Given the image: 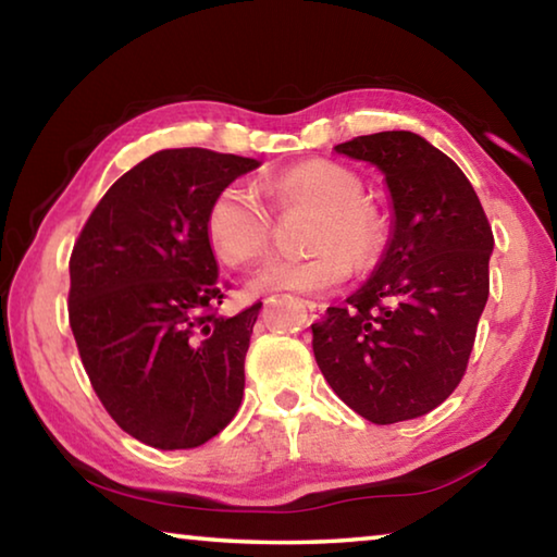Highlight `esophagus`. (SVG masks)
Segmentation results:
<instances>
[{"label": "esophagus", "instance_id": "34e87169", "mask_svg": "<svg viewBox=\"0 0 557 557\" xmlns=\"http://www.w3.org/2000/svg\"><path fill=\"white\" fill-rule=\"evenodd\" d=\"M305 305H307V310H310L312 317H320V314L324 312V307H326V305H322V302H314V299H307Z\"/></svg>", "mask_w": 557, "mask_h": 557}]
</instances>
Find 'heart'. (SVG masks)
<instances>
[{
    "label": "heart",
    "instance_id": "1",
    "mask_svg": "<svg viewBox=\"0 0 557 557\" xmlns=\"http://www.w3.org/2000/svg\"><path fill=\"white\" fill-rule=\"evenodd\" d=\"M268 193L282 213L297 208L317 210L310 231L314 252L307 258L277 255L264 260L245 282L247 297L330 293L349 277V260L355 268L367 270L384 252L386 220L361 198L364 183L351 168L307 161L275 175ZM206 235L220 262L243 268L268 250L272 213L247 185H225L208 208Z\"/></svg>",
    "mask_w": 557,
    "mask_h": 557
}]
</instances>
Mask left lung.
Returning a JSON list of instances; mask_svg holds the SVG:
<instances>
[{
  "instance_id": "1",
  "label": "left lung",
  "mask_w": 557,
  "mask_h": 557,
  "mask_svg": "<svg viewBox=\"0 0 557 557\" xmlns=\"http://www.w3.org/2000/svg\"><path fill=\"white\" fill-rule=\"evenodd\" d=\"M334 151L382 171L392 233L372 277L312 324L314 359L359 417L417 419L469 364L488 299V218L461 168L419 134L382 131Z\"/></svg>"
}]
</instances>
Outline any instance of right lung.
<instances>
[{"label": "right lung", "instance_id": "right-lung-1", "mask_svg": "<svg viewBox=\"0 0 557 557\" xmlns=\"http://www.w3.org/2000/svg\"><path fill=\"white\" fill-rule=\"evenodd\" d=\"M255 158L206 148L148 156L106 190L69 260V322L96 396L119 426L175 451L220 434L240 409L262 302H223L206 215Z\"/></svg>", "mask_w": 557, "mask_h": 557}]
</instances>
